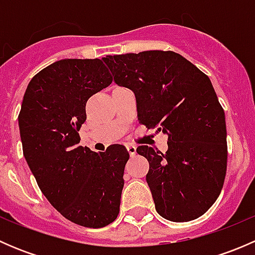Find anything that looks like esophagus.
Segmentation results:
<instances>
[{
    "instance_id": "1",
    "label": "esophagus",
    "mask_w": 255,
    "mask_h": 255,
    "mask_svg": "<svg viewBox=\"0 0 255 255\" xmlns=\"http://www.w3.org/2000/svg\"><path fill=\"white\" fill-rule=\"evenodd\" d=\"M126 148H127L128 153H129L130 156H134L135 153H137V146L133 145V144H127V145H126Z\"/></svg>"
}]
</instances>
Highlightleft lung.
Here are the masks:
<instances>
[{"label":"left lung","mask_w":255,"mask_h":255,"mask_svg":"<svg viewBox=\"0 0 255 255\" xmlns=\"http://www.w3.org/2000/svg\"><path fill=\"white\" fill-rule=\"evenodd\" d=\"M118 86L134 92L138 118L168 135V150L140 145L155 210L173 222L204 215L222 190L227 169L225 111L212 82L174 51L107 55Z\"/></svg>","instance_id":"obj_1"}]
</instances>
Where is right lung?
<instances>
[{
    "label": "right lung",
    "mask_w": 255,
    "mask_h": 255,
    "mask_svg": "<svg viewBox=\"0 0 255 255\" xmlns=\"http://www.w3.org/2000/svg\"><path fill=\"white\" fill-rule=\"evenodd\" d=\"M111 82L100 59L55 61L30 80L18 116L23 155L43 195L84 227H105L120 212L127 149L79 145L87 100Z\"/></svg>",
    "instance_id": "1"
}]
</instances>
